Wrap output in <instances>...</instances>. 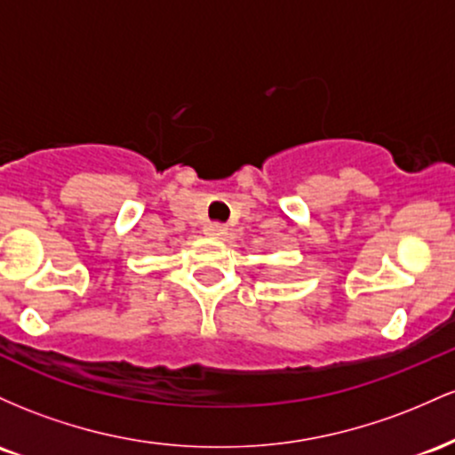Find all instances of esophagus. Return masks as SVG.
Masks as SVG:
<instances>
[{"label": "esophagus", "instance_id": "34e87169", "mask_svg": "<svg viewBox=\"0 0 455 455\" xmlns=\"http://www.w3.org/2000/svg\"><path fill=\"white\" fill-rule=\"evenodd\" d=\"M204 232H206V236H211V238H221L228 229H226V226H221V223H208Z\"/></svg>", "mask_w": 455, "mask_h": 455}]
</instances>
